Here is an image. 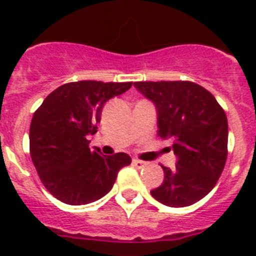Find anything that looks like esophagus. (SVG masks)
Listing matches in <instances>:
<instances>
[{
    "label": "esophagus",
    "mask_w": 256,
    "mask_h": 256,
    "mask_svg": "<svg viewBox=\"0 0 256 256\" xmlns=\"http://www.w3.org/2000/svg\"><path fill=\"white\" fill-rule=\"evenodd\" d=\"M132 164H134V166H136V168H144V166H146V162H144V160H132Z\"/></svg>",
    "instance_id": "obj_1"
}]
</instances>
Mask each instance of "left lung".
Wrapping results in <instances>:
<instances>
[{
  "label": "left lung",
  "instance_id": "left-lung-1",
  "mask_svg": "<svg viewBox=\"0 0 256 256\" xmlns=\"http://www.w3.org/2000/svg\"><path fill=\"white\" fill-rule=\"evenodd\" d=\"M140 94L154 102L158 136L172 140L174 168L152 195L170 207L194 204L218 182L227 160L226 112L208 90L190 81L134 82Z\"/></svg>",
  "mask_w": 256,
  "mask_h": 256
}]
</instances>
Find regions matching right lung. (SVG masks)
<instances>
[{"label":"right lung","instance_id":"right-lung-1","mask_svg":"<svg viewBox=\"0 0 256 256\" xmlns=\"http://www.w3.org/2000/svg\"><path fill=\"white\" fill-rule=\"evenodd\" d=\"M132 82H70L46 96L30 124V156L46 190L68 204L96 202L112 190L118 171L132 164L124 152L102 156L88 148L104 104Z\"/></svg>","mask_w":256,"mask_h":256}]
</instances>
